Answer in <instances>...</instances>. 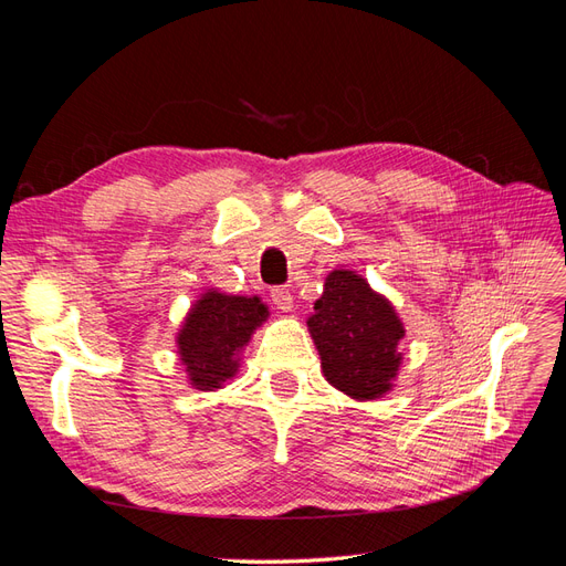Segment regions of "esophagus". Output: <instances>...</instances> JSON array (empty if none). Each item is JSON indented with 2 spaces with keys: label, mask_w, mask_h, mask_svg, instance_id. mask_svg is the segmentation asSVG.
Segmentation results:
<instances>
[{
  "label": "esophagus",
  "mask_w": 566,
  "mask_h": 566,
  "mask_svg": "<svg viewBox=\"0 0 566 566\" xmlns=\"http://www.w3.org/2000/svg\"><path fill=\"white\" fill-rule=\"evenodd\" d=\"M271 300H273V304H276V310H281V312H293L295 297H293V293H290L287 287H273V290H271Z\"/></svg>",
  "instance_id": "1"
}]
</instances>
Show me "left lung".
Wrapping results in <instances>:
<instances>
[{
  "mask_svg": "<svg viewBox=\"0 0 566 566\" xmlns=\"http://www.w3.org/2000/svg\"><path fill=\"white\" fill-rule=\"evenodd\" d=\"M325 380L356 401L380 399L399 375L406 335L394 304L349 269H333L306 318Z\"/></svg>",
  "mask_w": 566,
  "mask_h": 566,
  "instance_id": "left-lung-1",
  "label": "left lung"
}]
</instances>
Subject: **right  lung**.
I'll use <instances>...</instances> for the list:
<instances>
[{"label": "right lung", "instance_id": "right-lung-1", "mask_svg": "<svg viewBox=\"0 0 566 566\" xmlns=\"http://www.w3.org/2000/svg\"><path fill=\"white\" fill-rule=\"evenodd\" d=\"M266 318L269 310L260 297L227 295L214 287L202 293L177 333V354L188 385L214 391L233 380L252 333Z\"/></svg>", "mask_w": 566, "mask_h": 566}]
</instances>
